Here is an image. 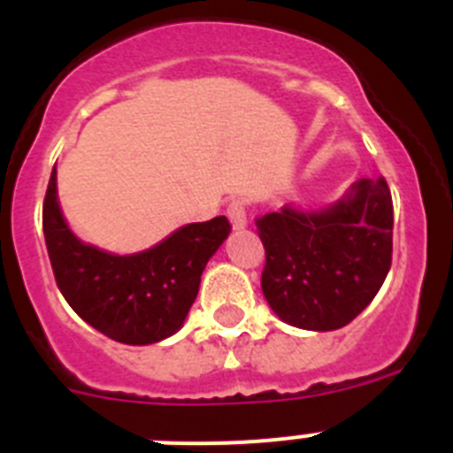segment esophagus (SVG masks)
I'll return each mask as SVG.
<instances>
[{
    "label": "esophagus",
    "instance_id": "esophagus-1",
    "mask_svg": "<svg viewBox=\"0 0 453 453\" xmlns=\"http://www.w3.org/2000/svg\"><path fill=\"white\" fill-rule=\"evenodd\" d=\"M247 208H250V202L242 197H235L226 203V215H229L235 229H242L247 224Z\"/></svg>",
    "mask_w": 453,
    "mask_h": 453
}]
</instances>
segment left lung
I'll return each instance as SVG.
<instances>
[{"instance_id": "8db88e82", "label": "left lung", "mask_w": 453, "mask_h": 453, "mask_svg": "<svg viewBox=\"0 0 453 453\" xmlns=\"http://www.w3.org/2000/svg\"><path fill=\"white\" fill-rule=\"evenodd\" d=\"M265 247L261 288L283 322L308 331L349 324L376 297L392 263V197L383 177L306 213L283 206L256 218Z\"/></svg>"}]
</instances>
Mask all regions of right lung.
Listing matches in <instances>:
<instances>
[{"label":"right lung","instance_id":"obj_1","mask_svg":"<svg viewBox=\"0 0 453 453\" xmlns=\"http://www.w3.org/2000/svg\"><path fill=\"white\" fill-rule=\"evenodd\" d=\"M42 231L56 286L74 313L111 340L151 345L186 319L202 272L231 231L229 219L188 224L161 245L113 256L83 245L63 219L56 199V167L42 203Z\"/></svg>","mask_w":453,"mask_h":453}]
</instances>
